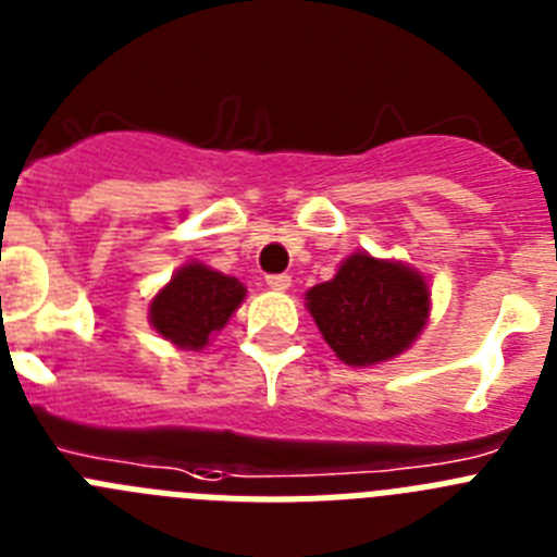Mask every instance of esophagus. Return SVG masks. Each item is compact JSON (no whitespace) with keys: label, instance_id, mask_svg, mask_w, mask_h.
I'll return each mask as SVG.
<instances>
[{"label":"esophagus","instance_id":"esophagus-1","mask_svg":"<svg viewBox=\"0 0 557 557\" xmlns=\"http://www.w3.org/2000/svg\"><path fill=\"white\" fill-rule=\"evenodd\" d=\"M268 287L275 289V293H287L293 287V278L287 273H278V275H268Z\"/></svg>","mask_w":557,"mask_h":557}]
</instances>
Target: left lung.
<instances>
[{"label":"left lung","mask_w":557,"mask_h":557,"mask_svg":"<svg viewBox=\"0 0 557 557\" xmlns=\"http://www.w3.org/2000/svg\"><path fill=\"white\" fill-rule=\"evenodd\" d=\"M307 309L339 362L371 368L421 337L432 293L412 264L357 250L339 262L334 278L307 289Z\"/></svg>","instance_id":"8db88e82"}]
</instances>
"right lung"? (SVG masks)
Returning <instances> with one entry per match:
<instances>
[{
	"label": "right lung",
	"instance_id": "right-lung-1",
	"mask_svg": "<svg viewBox=\"0 0 557 557\" xmlns=\"http://www.w3.org/2000/svg\"><path fill=\"white\" fill-rule=\"evenodd\" d=\"M245 284L203 262H186L150 298L147 321L184 351H203L245 301Z\"/></svg>",
	"mask_w": 557,
	"mask_h": 557
}]
</instances>
